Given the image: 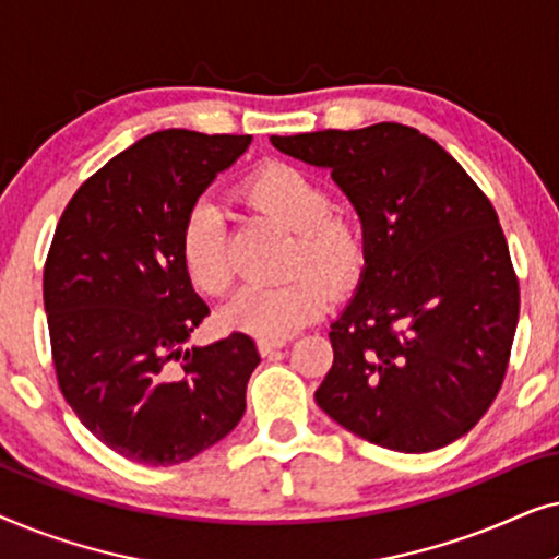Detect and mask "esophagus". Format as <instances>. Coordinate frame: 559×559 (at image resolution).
<instances>
[{
    "label": "esophagus",
    "instance_id": "obj_1",
    "mask_svg": "<svg viewBox=\"0 0 559 559\" xmlns=\"http://www.w3.org/2000/svg\"><path fill=\"white\" fill-rule=\"evenodd\" d=\"M257 346H259V354H262V356H272L274 350L285 348L287 341H285V338H280V341H264V338H262V341L257 343Z\"/></svg>",
    "mask_w": 559,
    "mask_h": 559
}]
</instances>
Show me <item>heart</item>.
Instances as JSON below:
<instances>
[{
    "label": "heart",
    "instance_id": "heart-1",
    "mask_svg": "<svg viewBox=\"0 0 559 559\" xmlns=\"http://www.w3.org/2000/svg\"><path fill=\"white\" fill-rule=\"evenodd\" d=\"M239 195L254 211L295 231L289 272L312 265L335 289L356 280L361 270V241L354 226L331 216V190L316 175L289 163H270L241 182ZM180 259L188 280L201 293L224 295L231 285L226 221L213 203L201 201L190 209L180 231ZM314 273L295 274L280 285L241 287L221 312V320L231 331L254 338H287L316 323L331 305V289Z\"/></svg>",
    "mask_w": 559,
    "mask_h": 559
}]
</instances>
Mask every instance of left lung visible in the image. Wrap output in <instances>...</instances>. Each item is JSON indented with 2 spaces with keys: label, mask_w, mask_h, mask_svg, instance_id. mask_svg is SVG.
<instances>
[{
  "label": "left lung",
  "mask_w": 559,
  "mask_h": 559,
  "mask_svg": "<svg viewBox=\"0 0 559 559\" xmlns=\"http://www.w3.org/2000/svg\"><path fill=\"white\" fill-rule=\"evenodd\" d=\"M272 144L331 170L361 218L364 270L328 333L320 409L396 453L463 438L499 394L519 320L491 201L438 142L394 121Z\"/></svg>",
  "instance_id": "8db88e82"
}]
</instances>
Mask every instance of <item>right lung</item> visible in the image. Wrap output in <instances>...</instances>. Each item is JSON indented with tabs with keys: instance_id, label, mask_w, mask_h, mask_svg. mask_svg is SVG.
Returning <instances> with one entry per match:
<instances>
[{
	"instance_id": "right-lung-1",
	"label": "right lung",
	"mask_w": 559,
	"mask_h": 559,
	"mask_svg": "<svg viewBox=\"0 0 559 559\" xmlns=\"http://www.w3.org/2000/svg\"><path fill=\"white\" fill-rule=\"evenodd\" d=\"M249 134L165 129L91 175L66 205L43 274L66 402L104 445L147 465L186 463L247 409L257 343L188 346L209 316L180 259L190 209Z\"/></svg>"
}]
</instances>
